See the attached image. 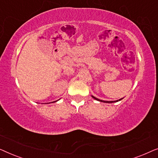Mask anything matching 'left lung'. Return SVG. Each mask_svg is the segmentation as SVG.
<instances>
[{
  "mask_svg": "<svg viewBox=\"0 0 158 158\" xmlns=\"http://www.w3.org/2000/svg\"><path fill=\"white\" fill-rule=\"evenodd\" d=\"M93 98H94V99H96V101H101V102H103V103H115V102H118V101H121V100H122L123 98H120V99H118V100H116V101H103V100H100V99H98V98H96V97H94V96H91Z\"/></svg>",
  "mask_w": 158,
  "mask_h": 158,
  "instance_id": "left-lung-1",
  "label": "left lung"
}]
</instances>
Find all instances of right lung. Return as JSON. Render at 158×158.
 I'll use <instances>...</instances> for the list:
<instances>
[{
	"instance_id": "add662e5",
	"label": "right lung",
	"mask_w": 158,
	"mask_h": 158,
	"mask_svg": "<svg viewBox=\"0 0 158 158\" xmlns=\"http://www.w3.org/2000/svg\"><path fill=\"white\" fill-rule=\"evenodd\" d=\"M54 102H55V101H54Z\"/></svg>"
}]
</instances>
